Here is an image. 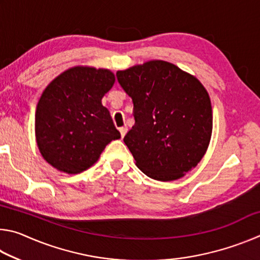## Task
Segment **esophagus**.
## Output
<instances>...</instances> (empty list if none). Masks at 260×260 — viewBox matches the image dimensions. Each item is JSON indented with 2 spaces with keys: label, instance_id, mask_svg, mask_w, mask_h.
Instances as JSON below:
<instances>
[{
  "label": "esophagus",
  "instance_id": "esophagus-1",
  "mask_svg": "<svg viewBox=\"0 0 260 260\" xmlns=\"http://www.w3.org/2000/svg\"><path fill=\"white\" fill-rule=\"evenodd\" d=\"M119 132H120L121 138H124V136H125V135H126V133H127V128H126V127H120V128H119Z\"/></svg>",
  "mask_w": 260,
  "mask_h": 260
}]
</instances>
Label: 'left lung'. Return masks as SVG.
I'll return each instance as SVG.
<instances>
[{"label":"left lung","mask_w":260,"mask_h":260,"mask_svg":"<svg viewBox=\"0 0 260 260\" xmlns=\"http://www.w3.org/2000/svg\"><path fill=\"white\" fill-rule=\"evenodd\" d=\"M133 102L135 124L124 142L149 178L173 181L199 164L212 133L208 91L190 74L164 60L116 73Z\"/></svg>","instance_id":"left-lung-1"}]
</instances>
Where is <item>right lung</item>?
<instances>
[{
    "label": "right lung",
    "instance_id": "1",
    "mask_svg": "<svg viewBox=\"0 0 260 260\" xmlns=\"http://www.w3.org/2000/svg\"><path fill=\"white\" fill-rule=\"evenodd\" d=\"M113 83L108 70L73 68L43 91L35 112V134L41 155L55 169L80 173L99 159L108 143L120 139L101 102Z\"/></svg>",
    "mask_w": 260,
    "mask_h": 260
}]
</instances>
